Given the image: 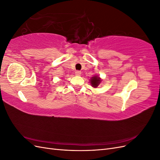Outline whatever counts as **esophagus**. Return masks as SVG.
I'll list each match as a JSON object with an SVG mask.
<instances>
[{
	"mask_svg": "<svg viewBox=\"0 0 160 160\" xmlns=\"http://www.w3.org/2000/svg\"><path fill=\"white\" fill-rule=\"evenodd\" d=\"M75 74L77 75H81V71H75Z\"/></svg>",
	"mask_w": 160,
	"mask_h": 160,
	"instance_id": "1",
	"label": "esophagus"
}]
</instances>
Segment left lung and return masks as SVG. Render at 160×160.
I'll return each instance as SVG.
<instances>
[{
	"mask_svg": "<svg viewBox=\"0 0 160 160\" xmlns=\"http://www.w3.org/2000/svg\"><path fill=\"white\" fill-rule=\"evenodd\" d=\"M100 82H101V79L99 77L95 76L91 79V83L92 86L94 87V88H97V87H98L100 83Z\"/></svg>",
	"mask_w": 160,
	"mask_h": 160,
	"instance_id": "8db88e82",
	"label": "left lung"
}]
</instances>
